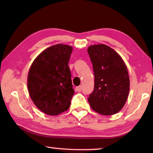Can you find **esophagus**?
<instances>
[{
    "label": "esophagus",
    "instance_id": "34e87169",
    "mask_svg": "<svg viewBox=\"0 0 153 153\" xmlns=\"http://www.w3.org/2000/svg\"><path fill=\"white\" fill-rule=\"evenodd\" d=\"M76 90L77 92H80L82 90V86H79L76 88Z\"/></svg>",
    "mask_w": 153,
    "mask_h": 153
}]
</instances>
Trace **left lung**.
<instances>
[{
    "mask_svg": "<svg viewBox=\"0 0 153 153\" xmlns=\"http://www.w3.org/2000/svg\"><path fill=\"white\" fill-rule=\"evenodd\" d=\"M94 74V88L90 106L103 115H112L123 107L129 92V77L125 62L113 48L94 45L87 49Z\"/></svg>",
    "mask_w": 153,
    "mask_h": 153,
    "instance_id": "obj_1",
    "label": "left lung"
}]
</instances>
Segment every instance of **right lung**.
Here are the masks:
<instances>
[{
	"instance_id": "right-lung-1",
	"label": "right lung",
	"mask_w": 153,
	"mask_h": 153,
	"mask_svg": "<svg viewBox=\"0 0 153 153\" xmlns=\"http://www.w3.org/2000/svg\"><path fill=\"white\" fill-rule=\"evenodd\" d=\"M71 46L57 44L40 53L31 65L27 89L36 107L49 115H57L70 107L74 94L68 63Z\"/></svg>"
}]
</instances>
